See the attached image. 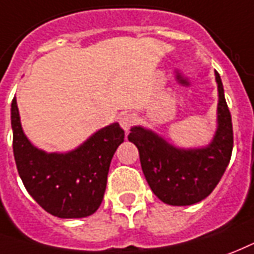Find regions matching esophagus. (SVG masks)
<instances>
[{
    "label": "esophagus",
    "instance_id": "1",
    "mask_svg": "<svg viewBox=\"0 0 254 254\" xmlns=\"http://www.w3.org/2000/svg\"><path fill=\"white\" fill-rule=\"evenodd\" d=\"M135 115L134 114H122L120 115V118H119V125L122 128L125 129V131H128L132 126H134L135 123Z\"/></svg>",
    "mask_w": 254,
    "mask_h": 254
}]
</instances>
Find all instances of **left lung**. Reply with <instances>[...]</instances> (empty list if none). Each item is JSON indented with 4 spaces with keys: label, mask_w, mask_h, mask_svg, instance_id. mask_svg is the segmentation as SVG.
Listing matches in <instances>:
<instances>
[{
    "label": "left lung",
    "mask_w": 254,
    "mask_h": 254,
    "mask_svg": "<svg viewBox=\"0 0 254 254\" xmlns=\"http://www.w3.org/2000/svg\"><path fill=\"white\" fill-rule=\"evenodd\" d=\"M218 85L216 129L208 145L177 147L142 126L131 127L128 140L139 151L140 166L154 195L169 205L199 203L214 190L230 162L233 151L231 115L225 100L221 75Z\"/></svg>",
    "instance_id": "obj_1"
}]
</instances>
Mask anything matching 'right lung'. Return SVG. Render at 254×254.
<instances>
[{
    "label": "right lung",
    "mask_w": 254,
    "mask_h": 254,
    "mask_svg": "<svg viewBox=\"0 0 254 254\" xmlns=\"http://www.w3.org/2000/svg\"><path fill=\"white\" fill-rule=\"evenodd\" d=\"M13 154L24 187L42 208L58 218H85L103 201L115 151L125 140L119 123L96 131L78 147L47 153L24 134L17 100L12 101Z\"/></svg>",
    "instance_id": "obj_1"
}]
</instances>
